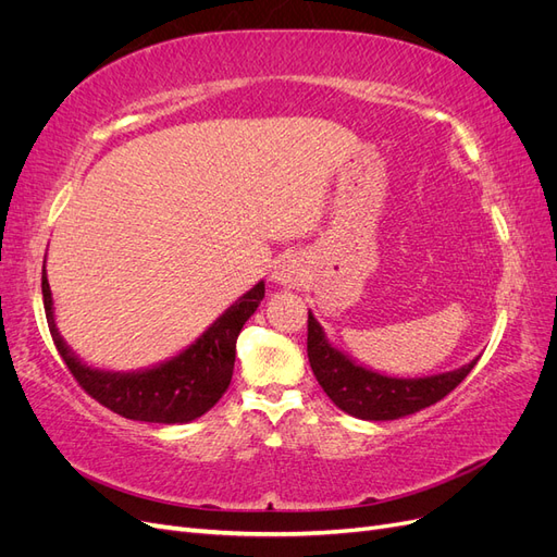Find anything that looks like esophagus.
Returning <instances> with one entry per match:
<instances>
[{
    "label": "esophagus",
    "mask_w": 557,
    "mask_h": 557,
    "mask_svg": "<svg viewBox=\"0 0 557 557\" xmlns=\"http://www.w3.org/2000/svg\"><path fill=\"white\" fill-rule=\"evenodd\" d=\"M305 276H307V267L297 252H285L272 272V278L278 285H285V288H297V285H301V281H305Z\"/></svg>",
    "instance_id": "34e87169"
}]
</instances>
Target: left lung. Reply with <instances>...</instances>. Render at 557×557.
<instances>
[{"mask_svg": "<svg viewBox=\"0 0 557 557\" xmlns=\"http://www.w3.org/2000/svg\"><path fill=\"white\" fill-rule=\"evenodd\" d=\"M307 352L313 376L327 397L342 411L360 420H397L432 407V404L444 399L453 387H458L479 360L474 358L460 369H453V372L420 379L385 376L374 372V369L358 364L346 352L332 346L325 330L320 327L311 311Z\"/></svg>", "mask_w": 557, "mask_h": 557, "instance_id": "8db88e82", "label": "left lung"}]
</instances>
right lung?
<instances>
[{"label":"right lung","instance_id":"obj_1","mask_svg":"<svg viewBox=\"0 0 557 557\" xmlns=\"http://www.w3.org/2000/svg\"><path fill=\"white\" fill-rule=\"evenodd\" d=\"M41 293L50 336L83 391L123 418L174 425L205 416L225 395L234 372L237 336L246 320L260 307L264 281L252 285L246 295L227 307L225 313L215 318L199 339L183 348L178 356L137 369V372H104L83 362L58 332L46 267L41 272Z\"/></svg>","mask_w":557,"mask_h":557}]
</instances>
